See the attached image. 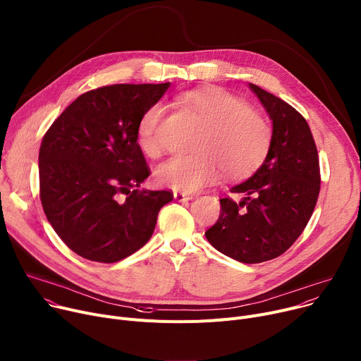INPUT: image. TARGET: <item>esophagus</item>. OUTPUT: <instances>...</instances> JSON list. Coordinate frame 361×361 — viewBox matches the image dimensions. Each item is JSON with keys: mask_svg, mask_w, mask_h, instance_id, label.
I'll return each mask as SVG.
<instances>
[{"mask_svg": "<svg viewBox=\"0 0 361 361\" xmlns=\"http://www.w3.org/2000/svg\"><path fill=\"white\" fill-rule=\"evenodd\" d=\"M173 198L179 202H183V201H189L193 198L192 193H185V192H175L173 193Z\"/></svg>", "mask_w": 361, "mask_h": 361, "instance_id": "obj_1", "label": "esophagus"}]
</instances>
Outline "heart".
<instances>
[{
  "instance_id": "heart-1",
  "label": "heart",
  "mask_w": 361,
  "mask_h": 361,
  "mask_svg": "<svg viewBox=\"0 0 361 361\" xmlns=\"http://www.w3.org/2000/svg\"><path fill=\"white\" fill-rule=\"evenodd\" d=\"M186 101L205 123L195 142L198 153L160 163L153 173L159 186L193 193L214 183L221 171L237 179L259 168L271 140L270 127L259 114L223 90L190 92ZM164 114L166 106L157 102L138 123V146L150 157L161 153L159 130Z\"/></svg>"
}]
</instances>
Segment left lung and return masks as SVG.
I'll return each instance as SVG.
<instances>
[{"label":"left lung","mask_w":361,"mask_h":361,"mask_svg":"<svg viewBox=\"0 0 361 361\" xmlns=\"http://www.w3.org/2000/svg\"><path fill=\"white\" fill-rule=\"evenodd\" d=\"M271 120V140L260 168L230 189L238 202L219 200L216 223L205 231L219 253L253 264L283 255L307 227L319 193L318 152L310 126L283 99L248 84Z\"/></svg>","instance_id":"left-lung-1"}]
</instances>
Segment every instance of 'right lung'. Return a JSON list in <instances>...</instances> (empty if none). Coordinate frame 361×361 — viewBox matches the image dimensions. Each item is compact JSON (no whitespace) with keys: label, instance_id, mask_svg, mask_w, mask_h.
Segmentation results:
<instances>
[{"label":"right lung","instance_id":"add662e5","mask_svg":"<svg viewBox=\"0 0 361 361\" xmlns=\"http://www.w3.org/2000/svg\"><path fill=\"white\" fill-rule=\"evenodd\" d=\"M171 87L109 85L78 97L39 152L40 200L50 226L80 257L116 263L152 237L169 190L138 189L150 175L137 143L143 114Z\"/></svg>","mask_w":361,"mask_h":361}]
</instances>
